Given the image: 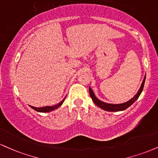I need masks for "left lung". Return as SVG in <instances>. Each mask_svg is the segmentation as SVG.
<instances>
[{
  "instance_id": "left-lung-1",
  "label": "left lung",
  "mask_w": 158,
  "mask_h": 158,
  "mask_svg": "<svg viewBox=\"0 0 158 158\" xmlns=\"http://www.w3.org/2000/svg\"><path fill=\"white\" fill-rule=\"evenodd\" d=\"M145 79H146V76H145V77H144L143 82H142V84H141V86H140L139 90H138V92L137 93V94L134 96L133 98H131L130 101L125 102V103L119 104H107V103H105V102H102V101L98 99V98L96 97V96L94 95V92H93L92 89H91L90 87H89L90 96L91 98H92V100L94 101V103L96 104L98 107L102 108V109H103L104 110H106V111H110V112L122 111V110H126L127 108H128L130 106L132 105V104H133L137 99H138V98L139 97V96L140 95V94H141L142 90H143V89L144 83H145Z\"/></svg>"
}]
</instances>
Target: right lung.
<instances>
[{
	"label": "right lung",
	"instance_id": "right-lung-1",
	"mask_svg": "<svg viewBox=\"0 0 158 158\" xmlns=\"http://www.w3.org/2000/svg\"><path fill=\"white\" fill-rule=\"evenodd\" d=\"M64 98L62 101V102L54 106H50V107H49V106H47V107H33V106H30V107H31L32 109H34L37 112H41V113H48V112H51L55 109H57L59 107H60V106L62 104V103H63Z\"/></svg>",
	"mask_w": 158,
	"mask_h": 158
}]
</instances>
